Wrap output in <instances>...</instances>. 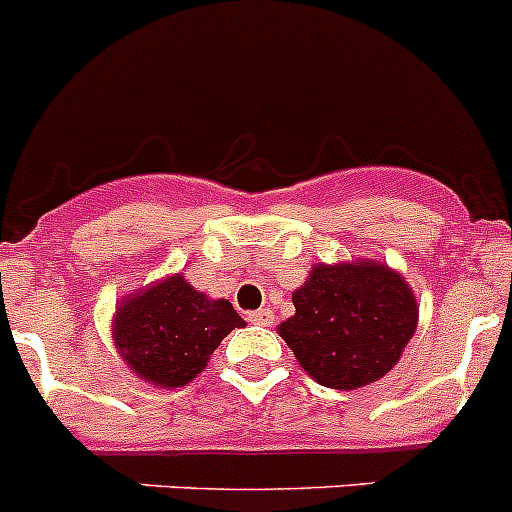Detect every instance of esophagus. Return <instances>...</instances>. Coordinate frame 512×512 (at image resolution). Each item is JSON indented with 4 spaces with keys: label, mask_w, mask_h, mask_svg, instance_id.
Segmentation results:
<instances>
[{
    "label": "esophagus",
    "mask_w": 512,
    "mask_h": 512,
    "mask_svg": "<svg viewBox=\"0 0 512 512\" xmlns=\"http://www.w3.org/2000/svg\"><path fill=\"white\" fill-rule=\"evenodd\" d=\"M251 325H261V327H269L274 322V312L271 309H256V312H248L246 317Z\"/></svg>",
    "instance_id": "1"
}]
</instances>
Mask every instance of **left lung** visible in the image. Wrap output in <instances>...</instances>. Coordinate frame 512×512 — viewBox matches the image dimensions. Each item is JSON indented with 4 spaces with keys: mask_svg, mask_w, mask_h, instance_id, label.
Wrapping results in <instances>:
<instances>
[{
    "mask_svg": "<svg viewBox=\"0 0 512 512\" xmlns=\"http://www.w3.org/2000/svg\"><path fill=\"white\" fill-rule=\"evenodd\" d=\"M292 302L279 335L314 381L337 391L381 381L419 325L409 284L375 261L317 264Z\"/></svg>",
    "mask_w": 512,
    "mask_h": 512,
    "instance_id": "1",
    "label": "left lung"
}]
</instances>
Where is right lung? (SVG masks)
Returning a JSON list of instances; mask_svg holds the SVG:
<instances>
[{
    "label": "right lung",
    "instance_id": "1",
    "mask_svg": "<svg viewBox=\"0 0 512 512\" xmlns=\"http://www.w3.org/2000/svg\"><path fill=\"white\" fill-rule=\"evenodd\" d=\"M246 327L228 299H210L175 274L121 299L114 342L137 378L159 388H180L208 365L223 337Z\"/></svg>",
    "mask_w": 512,
    "mask_h": 512
}]
</instances>
